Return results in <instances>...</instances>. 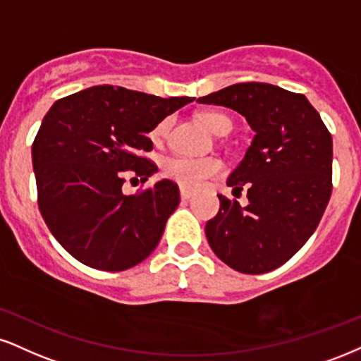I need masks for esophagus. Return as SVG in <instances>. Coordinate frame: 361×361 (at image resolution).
Returning <instances> with one entry per match:
<instances>
[{
  "label": "esophagus",
  "mask_w": 361,
  "mask_h": 361,
  "mask_svg": "<svg viewBox=\"0 0 361 361\" xmlns=\"http://www.w3.org/2000/svg\"><path fill=\"white\" fill-rule=\"evenodd\" d=\"M180 195H181V198H183V200H190V198H192V192H190V190H186V188H181L180 190Z\"/></svg>",
  "instance_id": "1"
}]
</instances>
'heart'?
<instances>
[{
    "instance_id": "1",
    "label": "heart",
    "mask_w": 361,
    "mask_h": 361,
    "mask_svg": "<svg viewBox=\"0 0 361 361\" xmlns=\"http://www.w3.org/2000/svg\"><path fill=\"white\" fill-rule=\"evenodd\" d=\"M200 123L210 129L214 134H227L232 129V121L228 116L216 111H203L198 114ZM169 119H163L151 129L149 137L153 142H161L166 137ZM224 171V163L219 158H188V156H171L163 161V175L180 186L195 190L203 185L208 178L219 176Z\"/></svg>"
}]
</instances>
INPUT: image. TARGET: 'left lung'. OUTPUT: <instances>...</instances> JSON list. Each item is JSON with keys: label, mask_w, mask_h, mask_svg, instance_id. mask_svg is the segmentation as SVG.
Masks as SVG:
<instances>
[{"label": "left lung", "mask_w": 361, "mask_h": 361, "mask_svg": "<svg viewBox=\"0 0 361 361\" xmlns=\"http://www.w3.org/2000/svg\"><path fill=\"white\" fill-rule=\"evenodd\" d=\"M198 102L240 112L255 131L227 180L233 192L245 186L249 205L219 195V214L205 225L208 244L238 272L274 271L306 244L326 210L331 133L305 95L262 82L233 84Z\"/></svg>", "instance_id": "left-lung-1"}]
</instances>
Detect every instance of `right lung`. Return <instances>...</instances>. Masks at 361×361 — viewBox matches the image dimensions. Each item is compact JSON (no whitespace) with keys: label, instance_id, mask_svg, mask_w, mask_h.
Returning a JSON list of instances; mask_svg holds the SVG:
<instances>
[{"label":"right lung","instance_id":"add662e5","mask_svg":"<svg viewBox=\"0 0 361 361\" xmlns=\"http://www.w3.org/2000/svg\"><path fill=\"white\" fill-rule=\"evenodd\" d=\"M192 97H156L97 85L59 99L32 146L38 208L59 244L85 266L121 272L142 262L161 240L180 203L171 180L124 195L134 176L158 166L146 158V136Z\"/></svg>","mask_w":361,"mask_h":361}]
</instances>
